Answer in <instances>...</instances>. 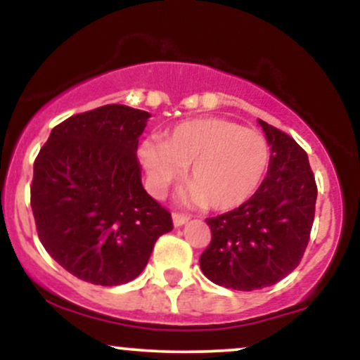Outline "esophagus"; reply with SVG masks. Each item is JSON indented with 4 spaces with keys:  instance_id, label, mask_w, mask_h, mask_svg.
<instances>
[{
    "instance_id": "esophagus-1",
    "label": "esophagus",
    "mask_w": 360,
    "mask_h": 360,
    "mask_svg": "<svg viewBox=\"0 0 360 360\" xmlns=\"http://www.w3.org/2000/svg\"><path fill=\"white\" fill-rule=\"evenodd\" d=\"M188 220H189L188 214H184V213H177V212L172 213V221H174V225H176V226L184 225V223L188 221Z\"/></svg>"
}]
</instances>
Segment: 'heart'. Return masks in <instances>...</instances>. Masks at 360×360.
Listing matches in <instances>:
<instances>
[{"mask_svg":"<svg viewBox=\"0 0 360 360\" xmlns=\"http://www.w3.org/2000/svg\"><path fill=\"white\" fill-rule=\"evenodd\" d=\"M140 160L155 193L189 166V198L229 212L257 191L269 166V146L262 134L238 123L200 118L176 125L162 142H143Z\"/></svg>","mask_w":360,"mask_h":360,"instance_id":"1","label":"heart"}]
</instances>
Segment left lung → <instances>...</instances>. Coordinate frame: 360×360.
<instances>
[{
  "label": "left lung",
  "instance_id": "left-lung-1",
  "mask_svg": "<svg viewBox=\"0 0 360 360\" xmlns=\"http://www.w3.org/2000/svg\"><path fill=\"white\" fill-rule=\"evenodd\" d=\"M259 123L271 146L267 176L238 208L206 218L212 242L200 257L206 278L238 291L272 286L295 271L315 220L318 189L307 152L283 130Z\"/></svg>",
  "mask_w": 360,
  "mask_h": 360
}]
</instances>
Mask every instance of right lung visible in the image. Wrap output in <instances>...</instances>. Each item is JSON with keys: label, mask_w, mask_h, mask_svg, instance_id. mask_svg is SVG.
<instances>
[{"label": "right lung", "mask_w": 360, "mask_h": 360, "mask_svg": "<svg viewBox=\"0 0 360 360\" xmlns=\"http://www.w3.org/2000/svg\"><path fill=\"white\" fill-rule=\"evenodd\" d=\"M150 115L105 105L64 120L34 162L30 205L45 250L86 283L118 286L147 266L169 210L143 189L139 137Z\"/></svg>", "instance_id": "1"}]
</instances>
